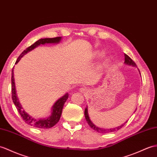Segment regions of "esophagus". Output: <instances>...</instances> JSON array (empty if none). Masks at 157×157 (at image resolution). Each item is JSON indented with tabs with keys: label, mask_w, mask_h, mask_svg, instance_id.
<instances>
[{
	"label": "esophagus",
	"mask_w": 157,
	"mask_h": 157,
	"mask_svg": "<svg viewBox=\"0 0 157 157\" xmlns=\"http://www.w3.org/2000/svg\"><path fill=\"white\" fill-rule=\"evenodd\" d=\"M80 92H81L82 93H85L86 92V89L81 88V89H80Z\"/></svg>",
	"instance_id": "1"
}]
</instances>
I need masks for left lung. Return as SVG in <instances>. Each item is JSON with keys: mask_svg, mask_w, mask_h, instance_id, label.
I'll list each match as a JSON object with an SVG mask.
<instances>
[{"mask_svg": "<svg viewBox=\"0 0 157 157\" xmlns=\"http://www.w3.org/2000/svg\"><path fill=\"white\" fill-rule=\"evenodd\" d=\"M124 57H125V61H124V63L126 64V65H131V66H134V67H136V63H134V61L131 59V58L128 56H127L126 54H124ZM139 71V70H138ZM140 72V71H139ZM84 114H85V117H86V121L87 122V124H88L89 126L92 128L93 130H96V132H99V133H109V132H114V131H116V130H120L121 128H122V127L124 126V125L125 124H122L121 126H118V127H115V128H100V127L98 126H96L94 124L92 123V122L91 121L90 119V117L88 116V112H87V108H86L85 109V112H84ZM127 122V121L126 122V123Z\"/></svg>", "mask_w": 157, "mask_h": 157, "instance_id": "1", "label": "left lung"}]
</instances>
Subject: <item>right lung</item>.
Wrapping results in <instances>:
<instances>
[{
  "mask_svg": "<svg viewBox=\"0 0 157 157\" xmlns=\"http://www.w3.org/2000/svg\"><path fill=\"white\" fill-rule=\"evenodd\" d=\"M61 39V37H57L55 38H45V39H41L36 41L33 44L29 46V47L24 50L22 53L20 55L19 57H18L17 60L16 61V63H17L19 61L21 58L23 57L24 55L26 54L30 51L35 49V47L41 45V44H45V43H59ZM13 69L12 70V76H11V88H12V99L13 101V103L15 105L18 112L22 118L23 119L24 121L26 122L27 124L30 125L31 126H33L35 128H50L55 126L56 124L59 122L60 119L62 110H63V105L67 99L68 98V94H65L63 96L60 98L56 103H55L52 107V115L49 116L47 118L44 119H36L35 118H33L31 116L29 115L27 113L25 110H22V106L21 104L19 103V101L18 100V98L16 94V89H15V85H14V72Z\"/></svg>",
  "mask_w": 157,
  "mask_h": 157,
  "instance_id": "1",
  "label": "right lung"
}]
</instances>
